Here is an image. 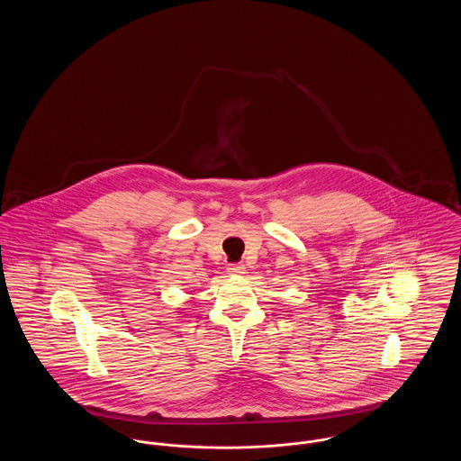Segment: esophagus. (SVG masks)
Wrapping results in <instances>:
<instances>
[{
  "label": "esophagus",
  "instance_id": "1",
  "mask_svg": "<svg viewBox=\"0 0 461 461\" xmlns=\"http://www.w3.org/2000/svg\"><path fill=\"white\" fill-rule=\"evenodd\" d=\"M228 273L233 276H240L245 273V266L243 264H230L228 266Z\"/></svg>",
  "mask_w": 461,
  "mask_h": 461
}]
</instances>
